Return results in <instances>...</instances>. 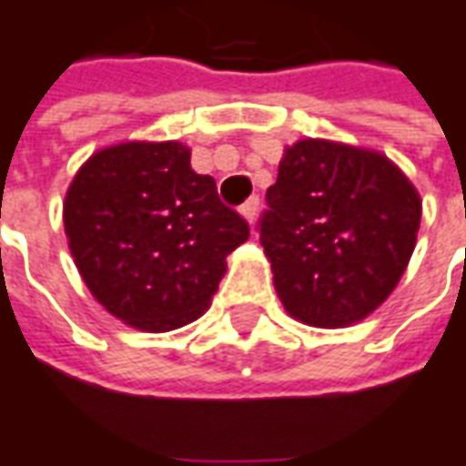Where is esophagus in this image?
<instances>
[{"label":"esophagus","instance_id":"esophagus-1","mask_svg":"<svg viewBox=\"0 0 466 466\" xmlns=\"http://www.w3.org/2000/svg\"><path fill=\"white\" fill-rule=\"evenodd\" d=\"M258 205H261L258 195H253V198H248V200L240 205V215H243L248 223H253V220H256V213H258Z\"/></svg>","mask_w":466,"mask_h":466}]
</instances>
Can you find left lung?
<instances>
[{
  "label": "left lung",
  "instance_id": "left-lung-1",
  "mask_svg": "<svg viewBox=\"0 0 466 466\" xmlns=\"http://www.w3.org/2000/svg\"><path fill=\"white\" fill-rule=\"evenodd\" d=\"M258 220L279 299L312 327L375 312L409 266L421 198L388 157L350 144L287 147Z\"/></svg>",
  "mask_w": 466,
  "mask_h": 466
}]
</instances>
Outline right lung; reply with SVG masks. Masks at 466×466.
I'll return each mask as SVG.
<instances>
[{"label": "right lung", "instance_id": "obj_1", "mask_svg": "<svg viewBox=\"0 0 466 466\" xmlns=\"http://www.w3.org/2000/svg\"><path fill=\"white\" fill-rule=\"evenodd\" d=\"M63 223L93 297L147 332L195 322L226 256L251 233L179 141H124L93 154L67 187Z\"/></svg>", "mask_w": 466, "mask_h": 466}]
</instances>
